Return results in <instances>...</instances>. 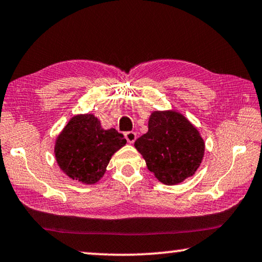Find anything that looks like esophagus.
<instances>
[{
  "mask_svg": "<svg viewBox=\"0 0 262 262\" xmlns=\"http://www.w3.org/2000/svg\"><path fill=\"white\" fill-rule=\"evenodd\" d=\"M124 137L126 138L127 143L134 144L135 140L137 139V135H136V132H134V131H127V132H125V134H124Z\"/></svg>",
  "mask_w": 262,
  "mask_h": 262,
  "instance_id": "34e87169",
  "label": "esophagus"
}]
</instances>
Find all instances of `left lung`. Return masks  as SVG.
<instances>
[{"label": "left lung", "instance_id": "8db88e82", "mask_svg": "<svg viewBox=\"0 0 262 262\" xmlns=\"http://www.w3.org/2000/svg\"><path fill=\"white\" fill-rule=\"evenodd\" d=\"M135 146L145 159L147 169L168 185L194 175L204 154L199 131L173 111L154 112L149 131L136 140Z\"/></svg>", "mask_w": 262, "mask_h": 262}]
</instances>
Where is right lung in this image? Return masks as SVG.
I'll return each instance as SVG.
<instances>
[{
	"mask_svg": "<svg viewBox=\"0 0 262 262\" xmlns=\"http://www.w3.org/2000/svg\"><path fill=\"white\" fill-rule=\"evenodd\" d=\"M126 144L116 128L104 130L93 115L72 118L56 139L55 157L72 180L86 184L103 177L112 155Z\"/></svg>",
	"mask_w": 262,
	"mask_h": 262,
	"instance_id": "add662e5",
	"label": "right lung"
}]
</instances>
